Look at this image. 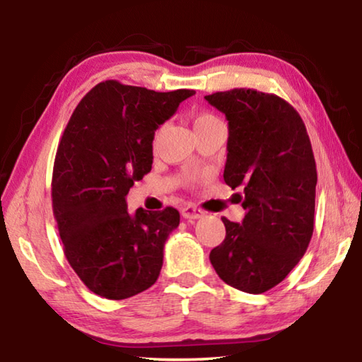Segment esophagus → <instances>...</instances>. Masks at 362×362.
<instances>
[{"mask_svg": "<svg viewBox=\"0 0 362 362\" xmlns=\"http://www.w3.org/2000/svg\"><path fill=\"white\" fill-rule=\"evenodd\" d=\"M182 217L187 218V220H196V218H201L204 216V212L199 209V207H194V206H185L182 207Z\"/></svg>", "mask_w": 362, "mask_h": 362, "instance_id": "obj_1", "label": "esophagus"}]
</instances>
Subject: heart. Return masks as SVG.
Here are the masks:
<instances>
[{
  "mask_svg": "<svg viewBox=\"0 0 362 362\" xmlns=\"http://www.w3.org/2000/svg\"><path fill=\"white\" fill-rule=\"evenodd\" d=\"M214 121H217V118L214 115H207V113H204V115H198L194 118V129L196 127H199V126H204V124H209V122H214Z\"/></svg>",
  "mask_w": 362,
  "mask_h": 362,
  "instance_id": "1",
  "label": "heart"
}]
</instances>
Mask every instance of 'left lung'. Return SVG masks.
Returning <instances> with one entry per match:
<instances>
[{
	"label": "left lung",
	"instance_id": "8db88e82",
	"mask_svg": "<svg viewBox=\"0 0 362 362\" xmlns=\"http://www.w3.org/2000/svg\"><path fill=\"white\" fill-rule=\"evenodd\" d=\"M204 99L228 121L223 180L246 211L225 223L211 250L218 278L235 289L262 293L279 284L308 247L315 226L316 163L300 115L286 100L255 89H231Z\"/></svg>",
	"mask_w": 362,
	"mask_h": 362
}]
</instances>
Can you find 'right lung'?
Wrapping results in <instances>:
<instances>
[{
    "instance_id": "right-lung-1",
    "label": "right lung",
    "mask_w": 362,
    "mask_h": 362,
    "mask_svg": "<svg viewBox=\"0 0 362 362\" xmlns=\"http://www.w3.org/2000/svg\"><path fill=\"white\" fill-rule=\"evenodd\" d=\"M194 90L99 83L73 112L52 173V209L66 260L89 291L122 300L156 283L174 207L127 212L126 194L151 170L155 131Z\"/></svg>"
}]
</instances>
